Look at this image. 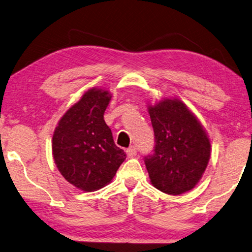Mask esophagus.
I'll use <instances>...</instances> for the list:
<instances>
[{
  "mask_svg": "<svg viewBox=\"0 0 252 252\" xmlns=\"http://www.w3.org/2000/svg\"><path fill=\"white\" fill-rule=\"evenodd\" d=\"M126 153H127V156H128L129 158H134V156L137 155V151H136L135 146H130L128 150L126 151Z\"/></svg>",
  "mask_w": 252,
  "mask_h": 252,
  "instance_id": "esophagus-1",
  "label": "esophagus"
}]
</instances>
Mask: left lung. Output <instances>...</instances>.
<instances>
[{"mask_svg": "<svg viewBox=\"0 0 252 252\" xmlns=\"http://www.w3.org/2000/svg\"><path fill=\"white\" fill-rule=\"evenodd\" d=\"M148 114L155 135L153 154L144 158L151 183L171 195L189 191L208 166L211 144L207 131L179 99L148 106Z\"/></svg>", "mask_w": 252, "mask_h": 252, "instance_id": "8db88e82", "label": "left lung"}]
</instances>
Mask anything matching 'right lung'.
<instances>
[{
    "instance_id": "1",
    "label": "right lung",
    "mask_w": 252,
    "mask_h": 252,
    "mask_svg": "<svg viewBox=\"0 0 252 252\" xmlns=\"http://www.w3.org/2000/svg\"><path fill=\"white\" fill-rule=\"evenodd\" d=\"M110 98L108 90L89 89L65 111L53 133L58 170L70 184L86 192L110 183L126 158L104 119Z\"/></svg>"
}]
</instances>
